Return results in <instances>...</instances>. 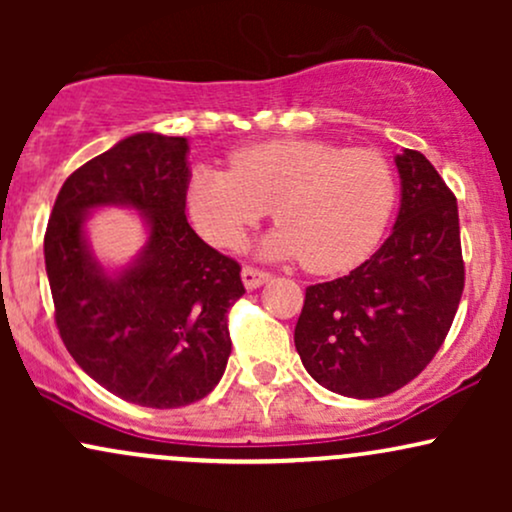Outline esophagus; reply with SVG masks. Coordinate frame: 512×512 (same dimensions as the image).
Masks as SVG:
<instances>
[{
  "mask_svg": "<svg viewBox=\"0 0 512 512\" xmlns=\"http://www.w3.org/2000/svg\"><path fill=\"white\" fill-rule=\"evenodd\" d=\"M240 276H243V284L245 289H260L262 284H267L269 281V274L262 272V269H255V267H243V272H240Z\"/></svg>",
  "mask_w": 512,
  "mask_h": 512,
  "instance_id": "esophagus-1",
  "label": "esophagus"
}]
</instances>
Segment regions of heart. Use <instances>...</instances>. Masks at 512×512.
Instances as JSON below:
<instances>
[{"mask_svg": "<svg viewBox=\"0 0 512 512\" xmlns=\"http://www.w3.org/2000/svg\"><path fill=\"white\" fill-rule=\"evenodd\" d=\"M397 199L395 170L373 149L274 139L231 154V170L199 166L185 185L195 231L216 248H240L272 207L279 226L262 238L272 260H301L315 274L363 262L383 238Z\"/></svg>", "mask_w": 512, "mask_h": 512, "instance_id": "1", "label": "heart"}]
</instances>
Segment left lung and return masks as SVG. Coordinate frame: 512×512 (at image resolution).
I'll list each match as a JSON object with an SVG mask.
<instances>
[{"mask_svg": "<svg viewBox=\"0 0 512 512\" xmlns=\"http://www.w3.org/2000/svg\"><path fill=\"white\" fill-rule=\"evenodd\" d=\"M392 233L354 272L305 289L293 342L330 392L385 397L414 380L448 337L464 289L457 199L419 151L395 156Z\"/></svg>", "mask_w": 512, "mask_h": 512, "instance_id": "obj_1", "label": "left lung"}]
</instances>
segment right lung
Segmentation results:
<instances>
[{
	"label": "right lung",
	"instance_id": "obj_1",
	"mask_svg": "<svg viewBox=\"0 0 512 512\" xmlns=\"http://www.w3.org/2000/svg\"><path fill=\"white\" fill-rule=\"evenodd\" d=\"M185 137L139 132L69 175L45 233L57 330L81 368L113 395L175 409L219 385L226 315L243 296L240 264L216 252L185 216L192 175ZM103 206L137 210L147 243L125 268L102 267L85 221Z\"/></svg>",
	"mask_w": 512,
	"mask_h": 512
}]
</instances>
